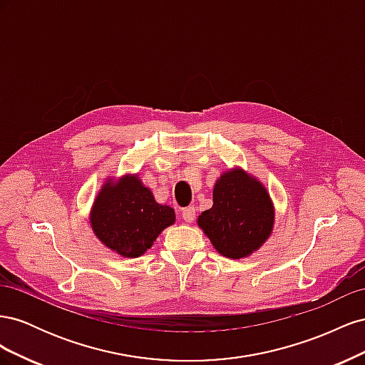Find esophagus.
I'll list each match as a JSON object with an SVG mask.
<instances>
[{
    "label": "esophagus",
    "instance_id": "1",
    "mask_svg": "<svg viewBox=\"0 0 365 365\" xmlns=\"http://www.w3.org/2000/svg\"><path fill=\"white\" fill-rule=\"evenodd\" d=\"M182 219L185 220V222H193L195 220V216H196V212H195V207H185L182 208Z\"/></svg>",
    "mask_w": 365,
    "mask_h": 365
}]
</instances>
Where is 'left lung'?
Returning a JSON list of instances; mask_svg holds the SVG:
<instances>
[{"mask_svg": "<svg viewBox=\"0 0 365 365\" xmlns=\"http://www.w3.org/2000/svg\"><path fill=\"white\" fill-rule=\"evenodd\" d=\"M219 254L247 257L271 235L274 208L267 189L242 170H230L216 181L213 207L197 217Z\"/></svg>", "mask_w": 365, "mask_h": 365, "instance_id": "obj_1", "label": "left lung"}]
</instances>
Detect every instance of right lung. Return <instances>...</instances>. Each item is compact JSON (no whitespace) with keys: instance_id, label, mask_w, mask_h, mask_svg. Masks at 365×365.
I'll return each mask as SVG.
<instances>
[{"instance_id":"obj_1","label":"right lung","mask_w":365,"mask_h":365,"mask_svg":"<svg viewBox=\"0 0 365 365\" xmlns=\"http://www.w3.org/2000/svg\"><path fill=\"white\" fill-rule=\"evenodd\" d=\"M173 222V208L153 200L138 176L106 182L91 212V227L102 244L130 259L145 254L161 231Z\"/></svg>"}]
</instances>
